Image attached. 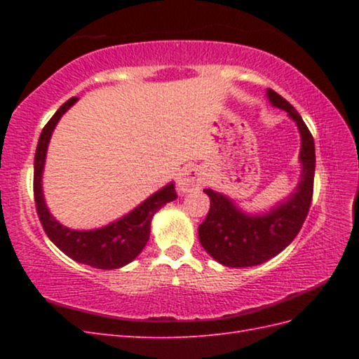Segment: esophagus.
<instances>
[{
  "label": "esophagus",
  "mask_w": 359,
  "mask_h": 359,
  "mask_svg": "<svg viewBox=\"0 0 359 359\" xmlns=\"http://www.w3.org/2000/svg\"><path fill=\"white\" fill-rule=\"evenodd\" d=\"M177 186L181 193L196 191L203 186V173L199 166H189L177 178Z\"/></svg>",
  "instance_id": "34e87169"
}]
</instances>
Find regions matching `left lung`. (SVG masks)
I'll list each match as a JSON object with an SVG mask.
<instances>
[{
  "mask_svg": "<svg viewBox=\"0 0 359 359\" xmlns=\"http://www.w3.org/2000/svg\"><path fill=\"white\" fill-rule=\"evenodd\" d=\"M269 103L287 112L301 135V175L297 189L286 199L262 214L243 211L223 193L205 189L210 196V211L199 226V241L217 262L231 268L256 266L266 262L295 240L306 220L313 198L314 140L301 115L287 100L266 90Z\"/></svg>",
  "mask_w": 359,
  "mask_h": 359,
  "instance_id": "left-lung-1",
  "label": "left lung"
}]
</instances>
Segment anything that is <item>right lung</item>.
<instances>
[{
    "instance_id": "add662e5",
    "label": "right lung",
    "mask_w": 359,
    "mask_h": 359,
    "mask_svg": "<svg viewBox=\"0 0 359 359\" xmlns=\"http://www.w3.org/2000/svg\"><path fill=\"white\" fill-rule=\"evenodd\" d=\"M78 102L76 97L64 103L55 112L49 123L41 130V135L34 157V199L39 219L49 240L55 244L64 255L76 262L90 265L99 269H116L132 262L142 252L149 240L151 220L154 214L168 202L177 199L175 184L169 182L165 187L151 194L148 199L139 203L135 210L123 215L109 224L99 229L76 231L62 226L48 208L43 194V170H45L46 153L50 136L61 116Z\"/></svg>"
}]
</instances>
